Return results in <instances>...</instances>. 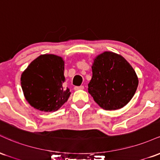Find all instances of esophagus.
Wrapping results in <instances>:
<instances>
[{"instance_id": "obj_1", "label": "esophagus", "mask_w": 160, "mask_h": 160, "mask_svg": "<svg viewBox=\"0 0 160 160\" xmlns=\"http://www.w3.org/2000/svg\"><path fill=\"white\" fill-rule=\"evenodd\" d=\"M74 90H80V89H83L84 86H74Z\"/></svg>"}]
</instances>
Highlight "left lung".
I'll return each mask as SVG.
<instances>
[{
  "label": "left lung",
  "mask_w": 160,
  "mask_h": 160,
  "mask_svg": "<svg viewBox=\"0 0 160 160\" xmlns=\"http://www.w3.org/2000/svg\"><path fill=\"white\" fill-rule=\"evenodd\" d=\"M88 91L107 111L123 108L136 92L138 79L135 70L120 55L104 52L94 59Z\"/></svg>",
  "instance_id": "obj_1"
}]
</instances>
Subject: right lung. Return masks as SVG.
<instances>
[{
  "mask_svg": "<svg viewBox=\"0 0 160 160\" xmlns=\"http://www.w3.org/2000/svg\"><path fill=\"white\" fill-rule=\"evenodd\" d=\"M64 65L62 57L41 55L22 74V89L32 107L41 111L54 112L67 102L71 92L63 85Z\"/></svg>",
  "mask_w": 160,
  "mask_h": 160,
  "instance_id": "add662e5",
  "label": "right lung"
}]
</instances>
